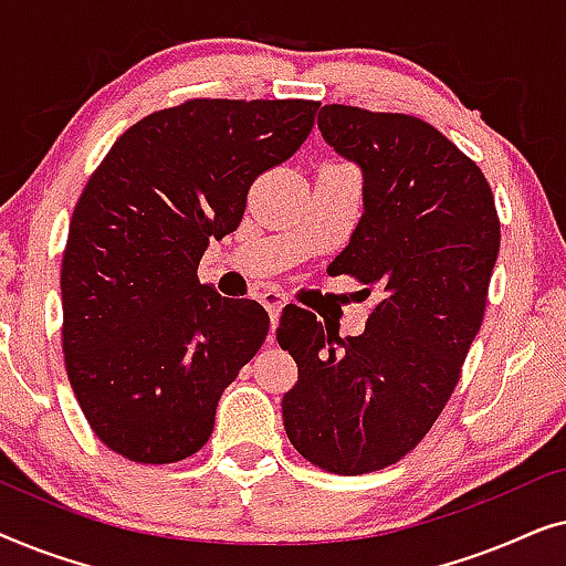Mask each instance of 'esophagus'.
Listing matches in <instances>:
<instances>
[{"instance_id": "34e87169", "label": "esophagus", "mask_w": 566, "mask_h": 566, "mask_svg": "<svg viewBox=\"0 0 566 566\" xmlns=\"http://www.w3.org/2000/svg\"><path fill=\"white\" fill-rule=\"evenodd\" d=\"M260 301H262V306L268 308L270 322H273V327H275L277 316H281L283 306H285V296L281 291H265V293H260Z\"/></svg>"}]
</instances>
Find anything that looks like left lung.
Wrapping results in <instances>:
<instances>
[{
	"mask_svg": "<svg viewBox=\"0 0 566 566\" xmlns=\"http://www.w3.org/2000/svg\"><path fill=\"white\" fill-rule=\"evenodd\" d=\"M319 130L363 169V216L332 273L376 304L358 337L283 312L277 345L298 366L283 424L308 463L355 476L405 459L451 399L484 319L500 216L476 161L417 115L324 105Z\"/></svg>",
	"mask_w": 566,
	"mask_h": 566,
	"instance_id": "1",
	"label": "left lung"
}]
</instances>
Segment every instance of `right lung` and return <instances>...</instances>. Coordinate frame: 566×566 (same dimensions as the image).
I'll list each match as a JSON object with an SVG mask.
<instances>
[{"label": "right lung", "mask_w": 566, "mask_h": 566, "mask_svg": "<svg viewBox=\"0 0 566 566\" xmlns=\"http://www.w3.org/2000/svg\"><path fill=\"white\" fill-rule=\"evenodd\" d=\"M316 111L185 99L134 123L84 185L61 262V347L90 428L123 459L198 453L223 389L265 343V308L219 296L198 262L239 227L252 182L298 151Z\"/></svg>", "instance_id": "add662e5"}]
</instances>
